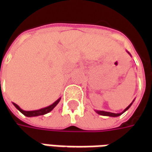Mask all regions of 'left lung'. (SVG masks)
Wrapping results in <instances>:
<instances>
[{
  "label": "left lung",
  "mask_w": 152,
  "mask_h": 152,
  "mask_svg": "<svg viewBox=\"0 0 152 152\" xmlns=\"http://www.w3.org/2000/svg\"><path fill=\"white\" fill-rule=\"evenodd\" d=\"M128 53L130 55V53L129 52H128ZM134 101V100H133ZM132 104V102L131 104H130L129 106H128V107H126V108L124 110V111L123 112H121V113H110V112H106V111H102V110H95V112L97 113H99V114H100V115H102V116H109V117H118V116L121 115L123 113H125V111L127 110L129 108L130 106H131V105Z\"/></svg>",
  "instance_id": "1"
}]
</instances>
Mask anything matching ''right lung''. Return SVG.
Instances as JSON below:
<instances>
[{"label":"right lung","instance_id":"right-lung-1","mask_svg":"<svg viewBox=\"0 0 152 152\" xmlns=\"http://www.w3.org/2000/svg\"><path fill=\"white\" fill-rule=\"evenodd\" d=\"M60 100H61V98H59L57 101L54 102H53L52 105H50V106H47V107H45V108L40 109V110H32V111L23 110L22 109L20 108L17 104L13 103V105H14V106H15V108L17 109V110H20V112L23 114V115L27 116V117H36V116H39V115H44V114H46V113L50 112L54 108L55 106H57V104H58Z\"/></svg>","mask_w":152,"mask_h":152}]
</instances>
